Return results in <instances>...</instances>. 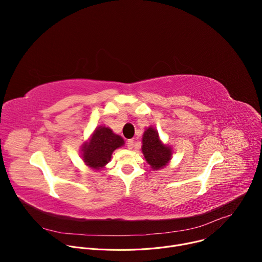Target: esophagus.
<instances>
[{
	"label": "esophagus",
	"mask_w": 262,
	"mask_h": 262,
	"mask_svg": "<svg viewBox=\"0 0 262 262\" xmlns=\"http://www.w3.org/2000/svg\"><path fill=\"white\" fill-rule=\"evenodd\" d=\"M134 145H135V141L134 140H128L127 141V148L128 149H133Z\"/></svg>",
	"instance_id": "34e87169"
}]
</instances>
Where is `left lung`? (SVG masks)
I'll return each instance as SVG.
<instances>
[{"label": "left lung", "instance_id": "1", "mask_svg": "<svg viewBox=\"0 0 262 262\" xmlns=\"http://www.w3.org/2000/svg\"><path fill=\"white\" fill-rule=\"evenodd\" d=\"M142 152L150 168L154 171H158L170 163L173 149L170 145L163 143L154 126H149L142 137Z\"/></svg>", "mask_w": 262, "mask_h": 262}]
</instances>
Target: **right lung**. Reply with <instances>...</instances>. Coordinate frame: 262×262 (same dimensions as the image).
<instances>
[{
  "label": "right lung",
  "instance_id": "1",
  "mask_svg": "<svg viewBox=\"0 0 262 262\" xmlns=\"http://www.w3.org/2000/svg\"><path fill=\"white\" fill-rule=\"evenodd\" d=\"M124 145L121 136L113 133L104 125L97 126L89 140L84 142L81 148V158L85 165L92 170L99 171L111 161L116 149Z\"/></svg>",
  "mask_w": 262,
  "mask_h": 262
}]
</instances>
